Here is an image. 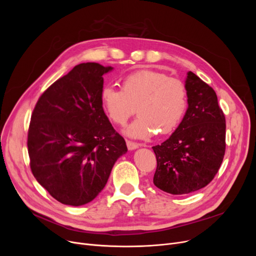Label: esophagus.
Wrapping results in <instances>:
<instances>
[{"mask_svg": "<svg viewBox=\"0 0 256 256\" xmlns=\"http://www.w3.org/2000/svg\"><path fill=\"white\" fill-rule=\"evenodd\" d=\"M126 146L130 150H135L139 147V144H137L135 142H132V141H126Z\"/></svg>", "mask_w": 256, "mask_h": 256, "instance_id": "esophagus-1", "label": "esophagus"}]
</instances>
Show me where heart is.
Segmentation results:
<instances>
[{"instance_id":"b5f03b06","label":"heart","mask_w":256,"mask_h":256,"mask_svg":"<svg viewBox=\"0 0 256 256\" xmlns=\"http://www.w3.org/2000/svg\"><path fill=\"white\" fill-rule=\"evenodd\" d=\"M104 111L114 124L124 126L136 112L139 117L124 130L134 139H146L158 130L167 135L176 128L186 113L184 85L156 70H140L122 80L121 89L104 86L100 91Z\"/></svg>"}]
</instances>
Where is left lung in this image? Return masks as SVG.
Masks as SVG:
<instances>
[{
    "label": "left lung",
    "instance_id": "8db88e82",
    "mask_svg": "<svg viewBox=\"0 0 256 256\" xmlns=\"http://www.w3.org/2000/svg\"><path fill=\"white\" fill-rule=\"evenodd\" d=\"M184 87L188 109L182 122L166 141L152 147L158 163L154 184L173 195L208 186L225 154V116L216 92L192 72Z\"/></svg>",
    "mask_w": 256,
    "mask_h": 256
}]
</instances>
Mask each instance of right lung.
Segmentation results:
<instances>
[{
	"label": "right lung",
	"instance_id": "add662e5",
	"mask_svg": "<svg viewBox=\"0 0 256 256\" xmlns=\"http://www.w3.org/2000/svg\"><path fill=\"white\" fill-rule=\"evenodd\" d=\"M113 70L82 63L56 80L38 100L28 132L34 178L59 202L80 206L104 188L124 139L104 112L102 76Z\"/></svg>",
	"mask_w": 256,
	"mask_h": 256
}]
</instances>
